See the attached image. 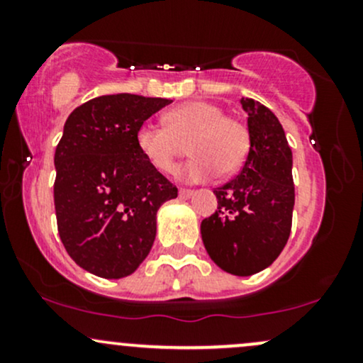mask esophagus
Instances as JSON below:
<instances>
[{
	"label": "esophagus",
	"mask_w": 363,
	"mask_h": 363,
	"mask_svg": "<svg viewBox=\"0 0 363 363\" xmlns=\"http://www.w3.org/2000/svg\"><path fill=\"white\" fill-rule=\"evenodd\" d=\"M193 194H194L193 189H186V187H181V189H179V196H181L182 199L191 198V196H193Z\"/></svg>",
	"instance_id": "1"
}]
</instances>
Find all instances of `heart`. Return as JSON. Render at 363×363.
Wrapping results in <instances>:
<instances>
[{
    "instance_id": "heart-1",
    "label": "heart",
    "mask_w": 363,
    "mask_h": 363,
    "mask_svg": "<svg viewBox=\"0 0 363 363\" xmlns=\"http://www.w3.org/2000/svg\"><path fill=\"white\" fill-rule=\"evenodd\" d=\"M164 123L165 126L141 124L136 129V148L158 172H170L187 145L193 157L176 170L182 181L201 182L215 172L232 176L242 167L251 150V133L245 123L225 116L216 104L186 102L169 111Z\"/></svg>"
}]
</instances>
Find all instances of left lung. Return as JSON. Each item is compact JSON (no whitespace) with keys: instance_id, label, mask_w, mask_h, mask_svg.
<instances>
[{"instance_id":"1","label":"left lung","mask_w":363,"mask_h":363,"mask_svg":"<svg viewBox=\"0 0 363 363\" xmlns=\"http://www.w3.org/2000/svg\"><path fill=\"white\" fill-rule=\"evenodd\" d=\"M251 150L237 177L213 191L218 208L201 222L206 252L223 272L249 277L280 256L291 230V150L268 107L242 99Z\"/></svg>"}]
</instances>
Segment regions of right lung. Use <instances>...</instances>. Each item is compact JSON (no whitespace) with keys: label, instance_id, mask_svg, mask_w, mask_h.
Here are the masks:
<instances>
[{"label":"right lung","instance_id":"obj_1","mask_svg":"<svg viewBox=\"0 0 363 363\" xmlns=\"http://www.w3.org/2000/svg\"><path fill=\"white\" fill-rule=\"evenodd\" d=\"M172 101L102 95L66 119L54 153V208L66 252L101 278L135 273L152 249L157 211L177 187L141 157L136 129Z\"/></svg>","mask_w":363,"mask_h":363}]
</instances>
